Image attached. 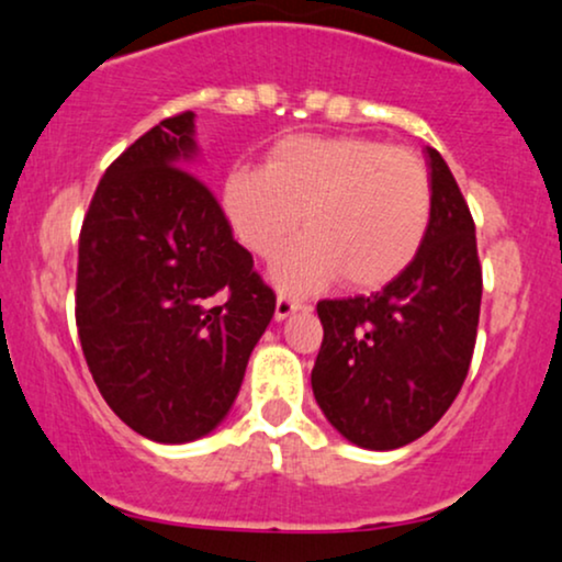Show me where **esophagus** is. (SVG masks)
<instances>
[{
  "mask_svg": "<svg viewBox=\"0 0 562 562\" xmlns=\"http://www.w3.org/2000/svg\"><path fill=\"white\" fill-rule=\"evenodd\" d=\"M296 310H302L300 300H292V296L286 294L276 296V321H286V317L294 315Z\"/></svg>",
  "mask_w": 562,
  "mask_h": 562,
  "instance_id": "1",
  "label": "esophagus"
}]
</instances>
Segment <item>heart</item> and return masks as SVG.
Wrapping results in <instances>:
<instances>
[{
  "label": "heart",
  "instance_id": "heart-1",
  "mask_svg": "<svg viewBox=\"0 0 562 562\" xmlns=\"http://www.w3.org/2000/svg\"><path fill=\"white\" fill-rule=\"evenodd\" d=\"M221 203L234 237L273 260L300 232L307 237L276 262L281 289L338 283L372 292L412 266L432 221V182L408 148L359 135H289L266 166L228 171Z\"/></svg>",
  "mask_w": 562,
  "mask_h": 562
}]
</instances>
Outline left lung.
Masks as SVG:
<instances>
[{
    "mask_svg": "<svg viewBox=\"0 0 562 562\" xmlns=\"http://www.w3.org/2000/svg\"><path fill=\"white\" fill-rule=\"evenodd\" d=\"M432 221L398 279L378 294L317 302L313 393L359 448L393 450L438 425L472 364L482 304L474 218L448 164L427 148Z\"/></svg>",
    "mask_w": 562,
    "mask_h": 562,
    "instance_id": "8db88e82",
    "label": "left lung"
}]
</instances>
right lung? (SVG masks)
Wrapping results in <instances>:
<instances>
[{"label": "right lung", "instance_id": "1", "mask_svg": "<svg viewBox=\"0 0 562 562\" xmlns=\"http://www.w3.org/2000/svg\"><path fill=\"white\" fill-rule=\"evenodd\" d=\"M195 114L158 122L95 187L78 247L75 321L124 425L156 442L216 429L237 398L273 289L192 175Z\"/></svg>", "mask_w": 562, "mask_h": 562}]
</instances>
